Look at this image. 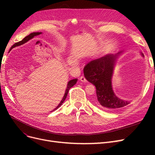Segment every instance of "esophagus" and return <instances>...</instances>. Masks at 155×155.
Masks as SVG:
<instances>
[{"label": "esophagus", "mask_w": 155, "mask_h": 155, "mask_svg": "<svg viewBox=\"0 0 155 155\" xmlns=\"http://www.w3.org/2000/svg\"><path fill=\"white\" fill-rule=\"evenodd\" d=\"M80 80H81L82 82H86V81H87V79L85 78V76H81V78H80Z\"/></svg>", "instance_id": "1"}]
</instances>
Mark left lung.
<instances>
[{
  "instance_id": "obj_1",
  "label": "left lung",
  "mask_w": 155,
  "mask_h": 155,
  "mask_svg": "<svg viewBox=\"0 0 155 155\" xmlns=\"http://www.w3.org/2000/svg\"><path fill=\"white\" fill-rule=\"evenodd\" d=\"M116 56L109 54L91 61L83 68L85 78L96 88L97 105L109 111L121 109L130 104L120 99L112 91L111 79Z\"/></svg>"
}]
</instances>
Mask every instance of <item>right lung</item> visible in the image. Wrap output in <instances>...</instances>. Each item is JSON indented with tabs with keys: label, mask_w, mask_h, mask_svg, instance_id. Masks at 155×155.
Masks as SVG:
<instances>
[{
	"label": "right lung",
	"mask_w": 155,
	"mask_h": 155,
	"mask_svg": "<svg viewBox=\"0 0 155 155\" xmlns=\"http://www.w3.org/2000/svg\"><path fill=\"white\" fill-rule=\"evenodd\" d=\"M41 34V32H34V33H31V34H30V35H28V36H26V37H25V38L23 39V40H22L21 41H25V42H26V41H29L30 39H31L32 37H34V36H36V35H40ZM13 47H14V45L12 46L11 49H12V48H13ZM11 49H10V50H11ZM77 81H78V79H72V80H70V81L68 83L66 91H65L64 95V96H63V97L62 100L61 101L60 104L58 105V106L57 107H56L54 110H56L57 109H58V108L63 104V103L65 99H66V97H67V94H68V91H69V90L70 89V88L72 87L75 85V84H76V83H77Z\"/></svg>",
	"instance_id": "obj_1"
}]
</instances>
